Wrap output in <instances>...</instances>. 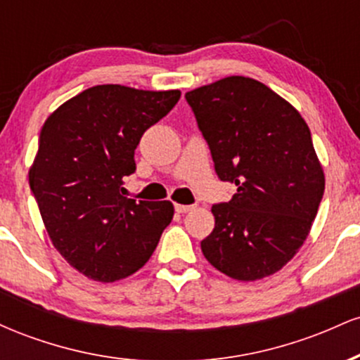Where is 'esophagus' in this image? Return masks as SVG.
Instances as JSON below:
<instances>
[{"label": "esophagus", "instance_id": "34e87169", "mask_svg": "<svg viewBox=\"0 0 360 360\" xmlns=\"http://www.w3.org/2000/svg\"><path fill=\"white\" fill-rule=\"evenodd\" d=\"M174 208H176L177 213H188V212H191L194 206H191V205H176Z\"/></svg>", "mask_w": 360, "mask_h": 360}]
</instances>
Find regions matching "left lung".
<instances>
[{"label":"left lung","instance_id":"8db88e82","mask_svg":"<svg viewBox=\"0 0 360 360\" xmlns=\"http://www.w3.org/2000/svg\"><path fill=\"white\" fill-rule=\"evenodd\" d=\"M221 181L237 186L212 206L203 255L229 278L274 274L307 240L325 191L311 134L298 110L262 82L230 76L186 93Z\"/></svg>","mask_w":360,"mask_h":360}]
</instances>
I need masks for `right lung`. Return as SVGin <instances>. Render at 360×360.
<instances>
[{
    "instance_id": "obj_1",
    "label": "right lung",
    "mask_w": 360,
    "mask_h": 360,
    "mask_svg": "<svg viewBox=\"0 0 360 360\" xmlns=\"http://www.w3.org/2000/svg\"><path fill=\"white\" fill-rule=\"evenodd\" d=\"M181 91L101 84L82 91L45 120L28 172L49 237L86 278H128L154 254L174 217L171 201L123 196L143 131L174 108Z\"/></svg>"
}]
</instances>
